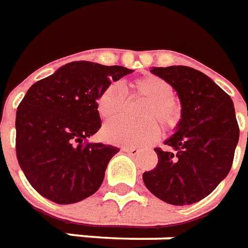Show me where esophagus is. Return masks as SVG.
Returning a JSON list of instances; mask_svg holds the SVG:
<instances>
[{
  "mask_svg": "<svg viewBox=\"0 0 248 248\" xmlns=\"http://www.w3.org/2000/svg\"><path fill=\"white\" fill-rule=\"evenodd\" d=\"M123 151H124V152H128V154H131V155H138V154H140V151H141V149L138 148V147H123Z\"/></svg>",
  "mask_w": 248,
  "mask_h": 248,
  "instance_id": "1",
  "label": "esophagus"
}]
</instances>
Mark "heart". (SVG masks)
<instances>
[{
    "label": "heart",
    "instance_id": "obj_1",
    "mask_svg": "<svg viewBox=\"0 0 248 248\" xmlns=\"http://www.w3.org/2000/svg\"><path fill=\"white\" fill-rule=\"evenodd\" d=\"M127 99H145L139 110L140 121L117 119L103 128V136L113 144L144 145L152 143L159 136L158 123L163 132H170L182 120V107L173 97L171 84L155 75L138 77L128 84ZM125 96L119 85L110 84L99 93L96 110L103 120H110L123 113L125 108Z\"/></svg>",
    "mask_w": 248,
    "mask_h": 248
}]
</instances>
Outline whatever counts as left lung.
I'll return each mask as SVG.
<instances>
[{"label": "left lung", "mask_w": 248, "mask_h": 248, "mask_svg": "<svg viewBox=\"0 0 248 248\" xmlns=\"http://www.w3.org/2000/svg\"><path fill=\"white\" fill-rule=\"evenodd\" d=\"M151 72L175 88L182 120L167 140L168 151L155 148L157 164L144 172L145 187L166 203L187 205L204 199L231 170L239 140L233 103L204 73L189 66Z\"/></svg>", "instance_id": "1"}]
</instances>
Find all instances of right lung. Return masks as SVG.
Here are the masks:
<instances>
[{
    "instance_id": "add662e5",
    "label": "right lung",
    "mask_w": 248,
    "mask_h": 248,
    "mask_svg": "<svg viewBox=\"0 0 248 248\" xmlns=\"http://www.w3.org/2000/svg\"><path fill=\"white\" fill-rule=\"evenodd\" d=\"M131 69L73 61L34 82L16 115V155L38 194L59 204L93 195L117 147L85 143L101 128L99 93Z\"/></svg>"
}]
</instances>
